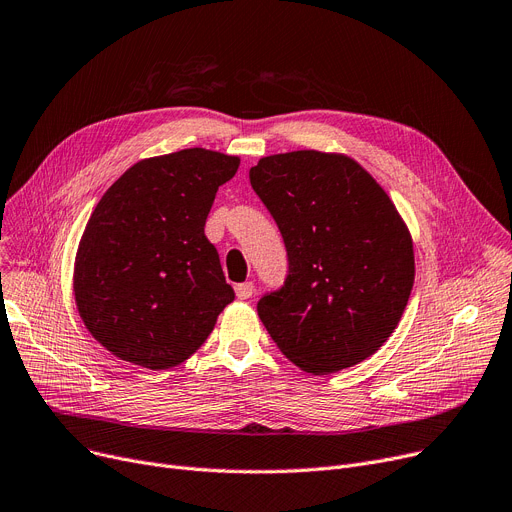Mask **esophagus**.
<instances>
[{
    "instance_id": "obj_1",
    "label": "esophagus",
    "mask_w": 512,
    "mask_h": 512,
    "mask_svg": "<svg viewBox=\"0 0 512 512\" xmlns=\"http://www.w3.org/2000/svg\"><path fill=\"white\" fill-rule=\"evenodd\" d=\"M234 290H236V297H238L240 301H247V299L253 297L255 284H253V282H242V284H238Z\"/></svg>"
}]
</instances>
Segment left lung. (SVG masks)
<instances>
[{
    "label": "left lung",
    "mask_w": 512,
    "mask_h": 512,
    "mask_svg": "<svg viewBox=\"0 0 512 512\" xmlns=\"http://www.w3.org/2000/svg\"><path fill=\"white\" fill-rule=\"evenodd\" d=\"M249 180L288 257L284 284L257 303L267 334L315 375L371 357L415 280L411 234L384 188L355 159L321 151L263 157Z\"/></svg>",
    "instance_id": "obj_1"
}]
</instances>
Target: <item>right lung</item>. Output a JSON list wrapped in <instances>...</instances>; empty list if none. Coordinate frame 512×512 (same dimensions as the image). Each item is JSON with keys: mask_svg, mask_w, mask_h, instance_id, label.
<instances>
[{"mask_svg": "<svg viewBox=\"0 0 512 512\" xmlns=\"http://www.w3.org/2000/svg\"><path fill=\"white\" fill-rule=\"evenodd\" d=\"M238 164L201 147L143 159L97 203L76 253L74 297L87 330L116 357L174 367L234 301L205 220Z\"/></svg>", "mask_w": 512, "mask_h": 512, "instance_id": "1", "label": "right lung"}]
</instances>
